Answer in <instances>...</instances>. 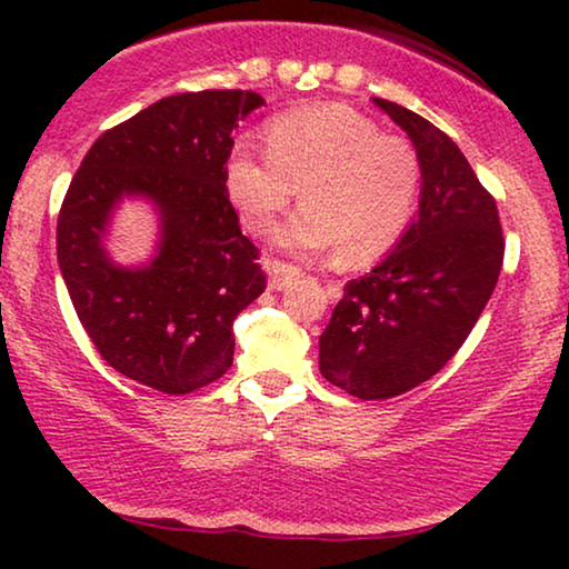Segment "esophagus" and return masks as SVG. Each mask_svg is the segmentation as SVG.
I'll return each mask as SVG.
<instances>
[{
	"mask_svg": "<svg viewBox=\"0 0 569 569\" xmlns=\"http://www.w3.org/2000/svg\"><path fill=\"white\" fill-rule=\"evenodd\" d=\"M263 267H267L271 290H282V287L290 284L292 279L300 277L298 267H292V263H284V261H277V259H269Z\"/></svg>",
	"mask_w": 569,
	"mask_h": 569,
	"instance_id": "obj_1",
	"label": "esophagus"
}]
</instances>
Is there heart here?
Instances as JSON below:
<instances>
[{"mask_svg":"<svg viewBox=\"0 0 569 569\" xmlns=\"http://www.w3.org/2000/svg\"><path fill=\"white\" fill-rule=\"evenodd\" d=\"M263 142L267 154L236 142L224 160V191L251 232H267L298 186L306 204L279 230L292 251L337 248L339 261L368 263L409 230L422 160L407 137L352 106L316 103L271 119Z\"/></svg>","mask_w":569,"mask_h":569,"instance_id":"obj_1","label":"heart"}]
</instances>
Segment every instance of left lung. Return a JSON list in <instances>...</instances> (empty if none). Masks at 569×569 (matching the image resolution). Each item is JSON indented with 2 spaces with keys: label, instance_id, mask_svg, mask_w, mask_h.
<instances>
[{
  "label": "left lung",
  "instance_id": "obj_1",
  "mask_svg": "<svg viewBox=\"0 0 569 569\" xmlns=\"http://www.w3.org/2000/svg\"><path fill=\"white\" fill-rule=\"evenodd\" d=\"M372 100L417 147L422 199L393 251L347 282L318 339L321 376L365 401L411 391L461 349L505 256L495 197L453 139L409 108Z\"/></svg>",
  "mask_w": 569,
  "mask_h": 569
}]
</instances>
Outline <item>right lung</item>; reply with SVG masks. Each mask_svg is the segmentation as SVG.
<instances>
[{
  "instance_id": "right-lung-1",
  "label": "right lung",
  "mask_w": 569,
  "mask_h": 569,
  "mask_svg": "<svg viewBox=\"0 0 569 569\" xmlns=\"http://www.w3.org/2000/svg\"><path fill=\"white\" fill-rule=\"evenodd\" d=\"M259 106L251 90L162 98L96 139L61 201L57 256L77 318L113 370L154 391L181 396L222 378L232 321L267 290L224 191L232 129ZM123 196L150 198L161 214L147 268L123 270L104 253Z\"/></svg>"
}]
</instances>
